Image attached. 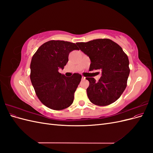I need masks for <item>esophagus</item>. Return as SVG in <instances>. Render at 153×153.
Returning <instances> with one entry per match:
<instances>
[{
  "label": "esophagus",
  "mask_w": 153,
  "mask_h": 153,
  "mask_svg": "<svg viewBox=\"0 0 153 153\" xmlns=\"http://www.w3.org/2000/svg\"><path fill=\"white\" fill-rule=\"evenodd\" d=\"M85 77L82 75V80H85Z\"/></svg>",
  "instance_id": "obj_1"
}]
</instances>
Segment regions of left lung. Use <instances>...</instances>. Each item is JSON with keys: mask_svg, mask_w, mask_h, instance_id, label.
I'll return each mask as SVG.
<instances>
[{"mask_svg": "<svg viewBox=\"0 0 153 153\" xmlns=\"http://www.w3.org/2000/svg\"><path fill=\"white\" fill-rule=\"evenodd\" d=\"M78 49L91 59L89 71L101 70L100 79L85 78L89 82L87 94L91 102L107 106L117 100L127 85L130 69L127 55L122 48L109 39H97L76 43Z\"/></svg>", "mask_w": 153, "mask_h": 153, "instance_id": "1", "label": "left lung"}]
</instances>
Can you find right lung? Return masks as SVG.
<instances>
[{"label":"right lung","mask_w":153,"mask_h":153,"mask_svg":"<svg viewBox=\"0 0 153 153\" xmlns=\"http://www.w3.org/2000/svg\"><path fill=\"white\" fill-rule=\"evenodd\" d=\"M78 50L76 44L68 41L51 40L36 51L30 62V78L40 101L55 110L65 109L74 100V94L82 76L74 73L66 77L59 72L68 62L71 51Z\"/></svg>","instance_id":"1"}]
</instances>
